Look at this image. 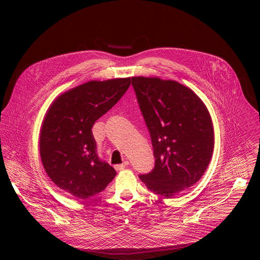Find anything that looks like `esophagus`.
Instances as JSON below:
<instances>
[{
	"mask_svg": "<svg viewBox=\"0 0 260 260\" xmlns=\"http://www.w3.org/2000/svg\"><path fill=\"white\" fill-rule=\"evenodd\" d=\"M127 165H128V161H124V162L121 164V165H116L114 168H115L116 171H121V170H123Z\"/></svg>",
	"mask_w": 260,
	"mask_h": 260,
	"instance_id": "obj_1",
	"label": "esophagus"
}]
</instances>
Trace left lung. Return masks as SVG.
I'll list each match as a JSON object with an SVG mask.
<instances>
[{"label":"left lung","instance_id":"left-lung-1","mask_svg":"<svg viewBox=\"0 0 260 260\" xmlns=\"http://www.w3.org/2000/svg\"><path fill=\"white\" fill-rule=\"evenodd\" d=\"M132 83L155 157L153 171L140 179L149 190L171 199L196 184L211 161V115L192 89L175 80L137 76Z\"/></svg>","mask_w":260,"mask_h":260}]
</instances>
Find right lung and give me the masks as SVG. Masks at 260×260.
Returning <instances> with one entry per match:
<instances>
[{"label":"right lung","mask_w":260,"mask_h":260,"mask_svg":"<svg viewBox=\"0 0 260 260\" xmlns=\"http://www.w3.org/2000/svg\"><path fill=\"white\" fill-rule=\"evenodd\" d=\"M129 85V77L90 80L57 95L47 109L39 138L41 161L51 181L70 197H93L116 176L100 160L91 127Z\"/></svg>","instance_id":"1"}]
</instances>
